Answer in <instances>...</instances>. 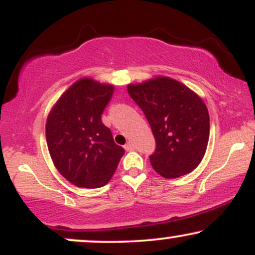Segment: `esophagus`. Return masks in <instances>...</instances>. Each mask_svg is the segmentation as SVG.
Listing matches in <instances>:
<instances>
[{"label": "esophagus", "mask_w": 255, "mask_h": 255, "mask_svg": "<svg viewBox=\"0 0 255 255\" xmlns=\"http://www.w3.org/2000/svg\"><path fill=\"white\" fill-rule=\"evenodd\" d=\"M125 148H126V150H127V151H133L134 148H135V145H134L131 141H128L127 144L125 145Z\"/></svg>", "instance_id": "34e87169"}]
</instances>
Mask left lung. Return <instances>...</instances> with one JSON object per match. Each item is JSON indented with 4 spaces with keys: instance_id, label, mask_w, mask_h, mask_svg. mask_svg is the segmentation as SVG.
<instances>
[{
    "instance_id": "8db88e82",
    "label": "left lung",
    "mask_w": 255,
    "mask_h": 255,
    "mask_svg": "<svg viewBox=\"0 0 255 255\" xmlns=\"http://www.w3.org/2000/svg\"><path fill=\"white\" fill-rule=\"evenodd\" d=\"M156 139L152 168L165 178L188 174L199 165L210 136V116L197 93L174 79L158 77L128 85Z\"/></svg>"
}]
</instances>
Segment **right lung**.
Here are the masks:
<instances>
[{
  "label": "right lung",
  "instance_id": "right-lung-1",
  "mask_svg": "<svg viewBox=\"0 0 255 255\" xmlns=\"http://www.w3.org/2000/svg\"><path fill=\"white\" fill-rule=\"evenodd\" d=\"M113 93V85L80 79L61 96L46 120V144L52 162L66 180L78 187L105 186L125 153L102 122Z\"/></svg>",
  "mask_w": 255,
  "mask_h": 255
}]
</instances>
